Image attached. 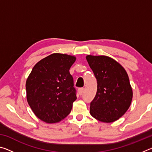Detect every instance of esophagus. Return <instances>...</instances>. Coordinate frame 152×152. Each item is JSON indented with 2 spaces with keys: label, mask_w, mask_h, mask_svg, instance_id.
Listing matches in <instances>:
<instances>
[{
  "label": "esophagus",
  "mask_w": 152,
  "mask_h": 152,
  "mask_svg": "<svg viewBox=\"0 0 152 152\" xmlns=\"http://www.w3.org/2000/svg\"><path fill=\"white\" fill-rule=\"evenodd\" d=\"M83 92H84V88H80L78 89V92H79L80 95H82V93H83Z\"/></svg>",
  "instance_id": "1"
}]
</instances>
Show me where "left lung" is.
Segmentation results:
<instances>
[{
    "mask_svg": "<svg viewBox=\"0 0 152 152\" xmlns=\"http://www.w3.org/2000/svg\"><path fill=\"white\" fill-rule=\"evenodd\" d=\"M97 80V92L90 107L94 119L112 123L121 117L129 108L133 90L125 68L107 56H86Z\"/></svg>",
    "mask_w": 152,
    "mask_h": 152,
    "instance_id": "8db88e82",
    "label": "left lung"
}]
</instances>
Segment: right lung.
<instances>
[{"instance_id": "1", "label": "right lung", "mask_w": 152, "mask_h": 152, "mask_svg": "<svg viewBox=\"0 0 152 152\" xmlns=\"http://www.w3.org/2000/svg\"><path fill=\"white\" fill-rule=\"evenodd\" d=\"M74 56L54 53L38 61L26 80L27 101L38 119L58 123L70 114L76 100L70 68Z\"/></svg>"}]
</instances>
